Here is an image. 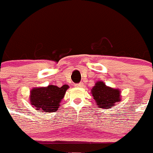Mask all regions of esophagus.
Instances as JSON below:
<instances>
[{
	"mask_svg": "<svg viewBox=\"0 0 153 153\" xmlns=\"http://www.w3.org/2000/svg\"><path fill=\"white\" fill-rule=\"evenodd\" d=\"M83 83H77V84L75 85L76 87H83Z\"/></svg>",
	"mask_w": 153,
	"mask_h": 153,
	"instance_id": "34e87169",
	"label": "esophagus"
}]
</instances>
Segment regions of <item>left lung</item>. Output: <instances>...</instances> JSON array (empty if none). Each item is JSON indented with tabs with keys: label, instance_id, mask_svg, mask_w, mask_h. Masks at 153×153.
Instances as JSON below:
<instances>
[{
	"label": "left lung",
	"instance_id": "obj_1",
	"mask_svg": "<svg viewBox=\"0 0 153 153\" xmlns=\"http://www.w3.org/2000/svg\"><path fill=\"white\" fill-rule=\"evenodd\" d=\"M90 93L97 106L103 109H110L117 102L121 101L120 89L106 86L102 81H97Z\"/></svg>",
	"mask_w": 153,
	"mask_h": 153
}]
</instances>
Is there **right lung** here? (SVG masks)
Masks as SVG:
<instances>
[{"label":"right lung","instance_id":"obj_1","mask_svg":"<svg viewBox=\"0 0 153 153\" xmlns=\"http://www.w3.org/2000/svg\"><path fill=\"white\" fill-rule=\"evenodd\" d=\"M68 89L67 84L63 85L61 87L55 85L34 87L30 92V105L40 113L56 112Z\"/></svg>","mask_w":153,"mask_h":153}]
</instances>
